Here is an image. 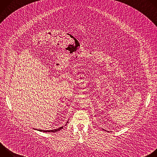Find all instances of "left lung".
Returning a JSON list of instances; mask_svg holds the SVG:
<instances>
[{"label": "left lung", "mask_w": 157, "mask_h": 157, "mask_svg": "<svg viewBox=\"0 0 157 157\" xmlns=\"http://www.w3.org/2000/svg\"><path fill=\"white\" fill-rule=\"evenodd\" d=\"M102 129H103V128H102ZM103 130H105L104 129H103ZM105 131H107V130H105ZM107 132H108V131H107Z\"/></svg>", "instance_id": "1"}]
</instances>
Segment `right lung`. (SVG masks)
Returning <instances> with one entry per match:
<instances>
[{"mask_svg":"<svg viewBox=\"0 0 157 157\" xmlns=\"http://www.w3.org/2000/svg\"><path fill=\"white\" fill-rule=\"evenodd\" d=\"M68 122H67L66 124H68ZM65 125H64V126H65ZM63 127H64V126H62V127H59V128H56V129L47 130H40V129H36V128H34V129H35V130H38V131L43 132H58V131H59L60 130H61L62 128H63Z\"/></svg>","mask_w":157,"mask_h":157,"instance_id":"right-lung-1","label":"right lung"}]
</instances>
